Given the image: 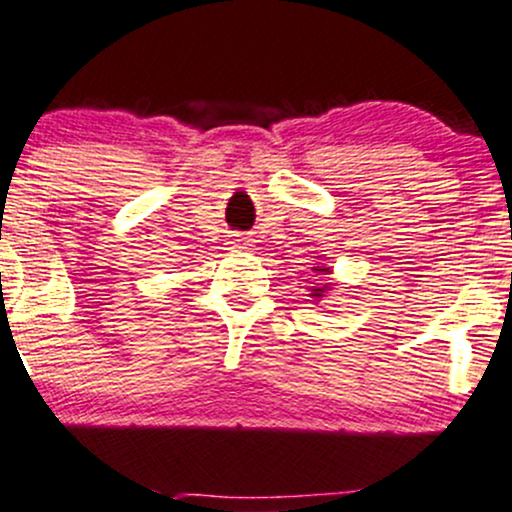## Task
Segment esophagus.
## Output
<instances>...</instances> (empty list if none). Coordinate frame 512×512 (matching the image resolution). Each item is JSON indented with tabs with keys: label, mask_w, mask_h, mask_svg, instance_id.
Here are the masks:
<instances>
[{
	"label": "esophagus",
	"mask_w": 512,
	"mask_h": 512,
	"mask_svg": "<svg viewBox=\"0 0 512 512\" xmlns=\"http://www.w3.org/2000/svg\"><path fill=\"white\" fill-rule=\"evenodd\" d=\"M230 245H233V247H245V245H250V240L243 238V235H235V238L230 240Z\"/></svg>",
	"instance_id": "esophagus-1"
}]
</instances>
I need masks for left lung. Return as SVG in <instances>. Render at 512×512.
<instances>
[{
    "mask_svg": "<svg viewBox=\"0 0 512 512\" xmlns=\"http://www.w3.org/2000/svg\"><path fill=\"white\" fill-rule=\"evenodd\" d=\"M316 272H328V269H316ZM313 296H323V289H313Z\"/></svg>",
    "mask_w": 512,
    "mask_h": 512,
    "instance_id": "8db88e82",
    "label": "left lung"
}]
</instances>
